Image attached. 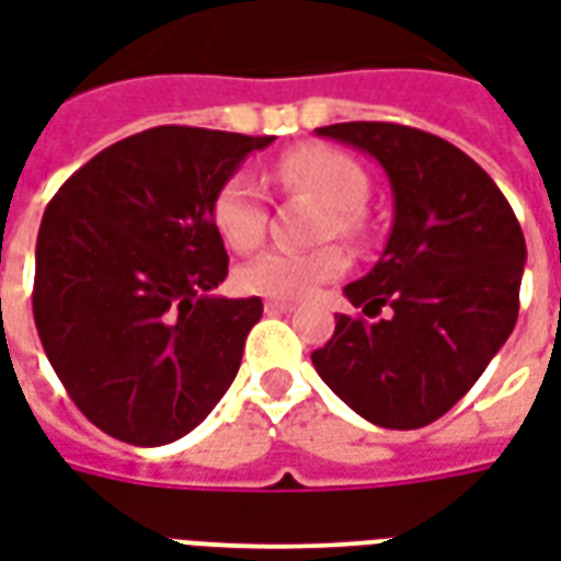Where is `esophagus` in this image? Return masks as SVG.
Returning a JSON list of instances; mask_svg holds the SVG:
<instances>
[{"instance_id":"1","label":"esophagus","mask_w":561,"mask_h":561,"mask_svg":"<svg viewBox=\"0 0 561 561\" xmlns=\"http://www.w3.org/2000/svg\"><path fill=\"white\" fill-rule=\"evenodd\" d=\"M264 309H267L270 316H279V312H291L294 304L291 300H267V304H264Z\"/></svg>"}]
</instances>
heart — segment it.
Instances as JSON below:
<instances>
[{
	"instance_id": "b5f03b06",
	"label": "heart",
	"mask_w": 561,
	"mask_h": 561,
	"mask_svg": "<svg viewBox=\"0 0 561 561\" xmlns=\"http://www.w3.org/2000/svg\"><path fill=\"white\" fill-rule=\"evenodd\" d=\"M273 180L288 192H309L330 207L321 221V237L336 231L345 240L364 233V204L369 195V176L340 149L297 147L273 164ZM213 225L225 243L237 252L255 249L267 233V197L264 185L249 173H233L225 180L209 207ZM348 267V255L340 245L318 249H267L240 267L237 282L249 294H264L276 300L304 297L318 285L336 279Z\"/></svg>"
}]
</instances>
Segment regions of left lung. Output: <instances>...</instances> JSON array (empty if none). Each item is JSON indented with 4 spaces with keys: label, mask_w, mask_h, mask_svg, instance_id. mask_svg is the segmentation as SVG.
<instances>
[{
    "label": "left lung",
    "mask_w": 561,
    "mask_h": 561,
    "mask_svg": "<svg viewBox=\"0 0 561 561\" xmlns=\"http://www.w3.org/2000/svg\"><path fill=\"white\" fill-rule=\"evenodd\" d=\"M316 135L385 168L393 225L376 267L345 285L352 306L388 316H336L312 364L360 417L417 430L450 412L511 336L526 240L490 173L454 144L397 123H336Z\"/></svg>",
    "instance_id": "8db88e82"
}]
</instances>
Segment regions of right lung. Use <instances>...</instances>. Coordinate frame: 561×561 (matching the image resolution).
Returning <instances> with one entry per match:
<instances>
[{"instance_id":"obj_1","label":"right lung","mask_w":561,"mask_h":561,"mask_svg":"<svg viewBox=\"0 0 561 561\" xmlns=\"http://www.w3.org/2000/svg\"><path fill=\"white\" fill-rule=\"evenodd\" d=\"M273 140L147 128L71 173L44 209L35 328L68 397L119 442H176L231 388L264 304L213 294L228 252L209 207Z\"/></svg>"}]
</instances>
